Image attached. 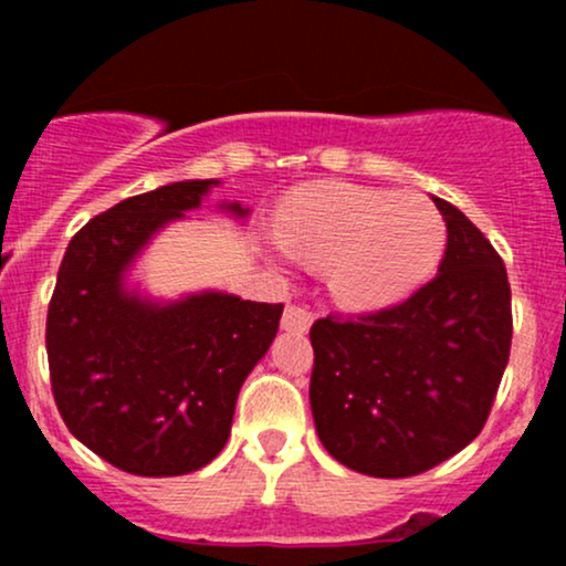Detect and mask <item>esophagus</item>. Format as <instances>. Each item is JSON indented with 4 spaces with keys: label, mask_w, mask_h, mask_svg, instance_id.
I'll return each mask as SVG.
<instances>
[{
    "label": "esophagus",
    "mask_w": 566,
    "mask_h": 566,
    "mask_svg": "<svg viewBox=\"0 0 566 566\" xmlns=\"http://www.w3.org/2000/svg\"><path fill=\"white\" fill-rule=\"evenodd\" d=\"M311 322H314V314H311L308 308H303V305H287L282 316V329L295 335H305L308 333Z\"/></svg>",
    "instance_id": "obj_1"
}]
</instances>
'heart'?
Segmentation results:
<instances>
[{
  "mask_svg": "<svg viewBox=\"0 0 566 566\" xmlns=\"http://www.w3.org/2000/svg\"><path fill=\"white\" fill-rule=\"evenodd\" d=\"M447 229L437 207L415 193L350 184L292 193L269 250L279 261L327 269L346 308L378 311L412 295L437 271Z\"/></svg>",
  "mask_w": 566,
  "mask_h": 566,
  "instance_id": "b5f03b06",
  "label": "heart"
}]
</instances>
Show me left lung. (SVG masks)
<instances>
[{
	"mask_svg": "<svg viewBox=\"0 0 566 566\" xmlns=\"http://www.w3.org/2000/svg\"><path fill=\"white\" fill-rule=\"evenodd\" d=\"M439 274L401 305L311 327V412L350 471L401 479L479 437L511 350V287L484 233L450 201Z\"/></svg>",
	"mask_w": 566,
	"mask_h": 566,
	"instance_id": "1",
	"label": "left lung"
}]
</instances>
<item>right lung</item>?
Returning <instances> with one entry per match:
<instances>
[{
	"instance_id": "1",
	"label": "right lung",
	"mask_w": 566,
	"mask_h": 566,
	"mask_svg": "<svg viewBox=\"0 0 566 566\" xmlns=\"http://www.w3.org/2000/svg\"><path fill=\"white\" fill-rule=\"evenodd\" d=\"M218 186L180 180L119 201L71 239L57 271L48 311L55 405L84 447L135 476H184L218 458L239 388L282 319V303L220 290L165 301L133 276L148 244ZM218 210L250 216L239 201Z\"/></svg>"
}]
</instances>
